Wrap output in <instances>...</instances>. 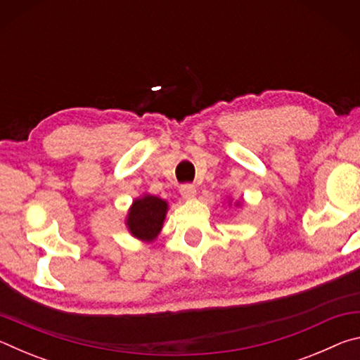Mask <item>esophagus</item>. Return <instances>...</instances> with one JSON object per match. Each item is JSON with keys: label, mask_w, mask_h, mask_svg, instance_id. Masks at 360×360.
<instances>
[{"label": "esophagus", "mask_w": 360, "mask_h": 360, "mask_svg": "<svg viewBox=\"0 0 360 360\" xmlns=\"http://www.w3.org/2000/svg\"><path fill=\"white\" fill-rule=\"evenodd\" d=\"M181 195L184 200H193V198H197V188H195V186L186 184L181 187Z\"/></svg>", "instance_id": "obj_1"}]
</instances>
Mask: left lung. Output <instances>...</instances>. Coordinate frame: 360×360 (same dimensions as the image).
Masks as SVG:
<instances>
[{
	"instance_id": "8db88e82",
	"label": "left lung",
	"mask_w": 360,
	"mask_h": 360,
	"mask_svg": "<svg viewBox=\"0 0 360 360\" xmlns=\"http://www.w3.org/2000/svg\"><path fill=\"white\" fill-rule=\"evenodd\" d=\"M240 202H235V206H240ZM229 206H231V198H229Z\"/></svg>"
}]
</instances>
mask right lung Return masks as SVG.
I'll list each match as a JSON object with an SVG mask.
<instances>
[{
	"instance_id": "right-lung-1",
	"label": "right lung",
	"mask_w": 360,
	"mask_h": 360,
	"mask_svg": "<svg viewBox=\"0 0 360 360\" xmlns=\"http://www.w3.org/2000/svg\"><path fill=\"white\" fill-rule=\"evenodd\" d=\"M168 210L167 200L150 193L139 195L127 211L125 227L133 238L143 243L155 241L163 229Z\"/></svg>"
}]
</instances>
